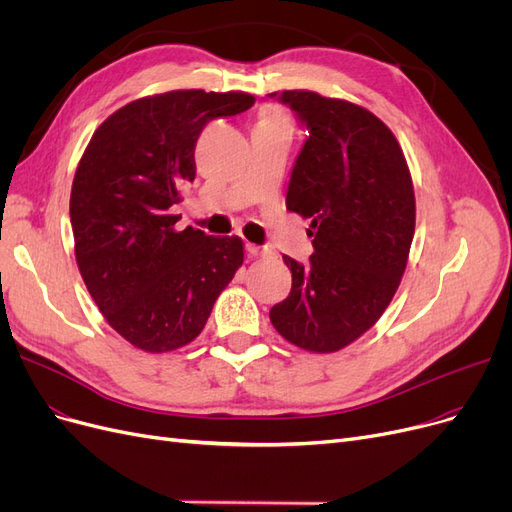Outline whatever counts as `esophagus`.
Segmentation results:
<instances>
[{"label": "esophagus", "instance_id": "obj_1", "mask_svg": "<svg viewBox=\"0 0 512 512\" xmlns=\"http://www.w3.org/2000/svg\"><path fill=\"white\" fill-rule=\"evenodd\" d=\"M246 251H249L251 257H274V251L268 249V246H259V244H246Z\"/></svg>", "mask_w": 512, "mask_h": 512}]
</instances>
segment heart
Masks as SVG:
<instances>
[{"label": "heart", "mask_w": 512, "mask_h": 512, "mask_svg": "<svg viewBox=\"0 0 512 512\" xmlns=\"http://www.w3.org/2000/svg\"><path fill=\"white\" fill-rule=\"evenodd\" d=\"M259 122H270V124H282V118H280V113H276V111H266L261 116V120Z\"/></svg>", "instance_id": "1"}]
</instances>
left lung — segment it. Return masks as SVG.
<instances>
[{"mask_svg":"<svg viewBox=\"0 0 512 512\" xmlns=\"http://www.w3.org/2000/svg\"><path fill=\"white\" fill-rule=\"evenodd\" d=\"M308 128L287 208L310 219L308 263L285 255L291 293L274 329L308 352H337L369 331L407 266L415 232L413 181L392 130L361 105L312 90L272 92Z\"/></svg>","mask_w":512,"mask_h":512,"instance_id":"left-lung-1","label":"left lung"}]
</instances>
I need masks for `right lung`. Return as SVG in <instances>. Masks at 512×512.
Returning a JSON list of instances; mask_svg holds the SVG:
<instances>
[{
  "mask_svg": "<svg viewBox=\"0 0 512 512\" xmlns=\"http://www.w3.org/2000/svg\"><path fill=\"white\" fill-rule=\"evenodd\" d=\"M255 103L246 92L170 90L94 130L69 200L75 261L105 320L143 352L194 342L244 261L238 236L175 230L170 208L196 179L202 128Z\"/></svg>",
  "mask_w": 512,
  "mask_h": 512,
  "instance_id": "1",
  "label": "right lung"
}]
</instances>
